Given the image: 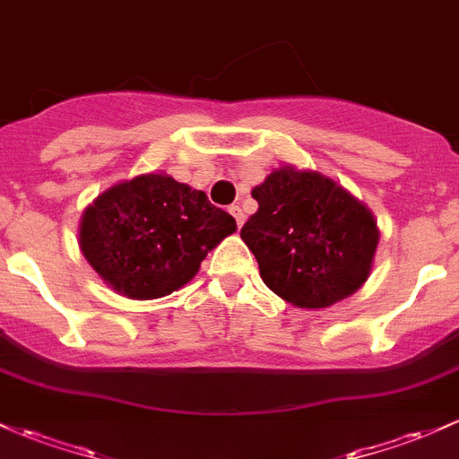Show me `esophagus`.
<instances>
[{
  "instance_id": "esophagus-1",
  "label": "esophagus",
  "mask_w": 459,
  "mask_h": 459,
  "mask_svg": "<svg viewBox=\"0 0 459 459\" xmlns=\"http://www.w3.org/2000/svg\"><path fill=\"white\" fill-rule=\"evenodd\" d=\"M230 214L234 216V219H236V225H238V228H243V223H245V214H243V210H240V205H231V208H230Z\"/></svg>"
}]
</instances>
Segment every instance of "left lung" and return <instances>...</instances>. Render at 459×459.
I'll return each mask as SVG.
<instances>
[{
    "label": "left lung",
    "instance_id": "8db88e82",
    "mask_svg": "<svg viewBox=\"0 0 459 459\" xmlns=\"http://www.w3.org/2000/svg\"><path fill=\"white\" fill-rule=\"evenodd\" d=\"M258 212L240 238L260 278L298 308H328L369 278L378 228L366 204L317 170L280 166L251 190Z\"/></svg>",
    "mask_w": 459,
    "mask_h": 459
}]
</instances>
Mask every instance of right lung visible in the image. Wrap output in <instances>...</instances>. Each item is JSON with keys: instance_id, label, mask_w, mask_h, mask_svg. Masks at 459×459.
Returning <instances> with one entry per match:
<instances>
[{"instance_id": "obj_1", "label": "right lung", "mask_w": 459, "mask_h": 459, "mask_svg": "<svg viewBox=\"0 0 459 459\" xmlns=\"http://www.w3.org/2000/svg\"><path fill=\"white\" fill-rule=\"evenodd\" d=\"M236 221L205 192L166 172L107 188L87 205L78 245L93 271L131 299H157L188 284Z\"/></svg>"}]
</instances>
